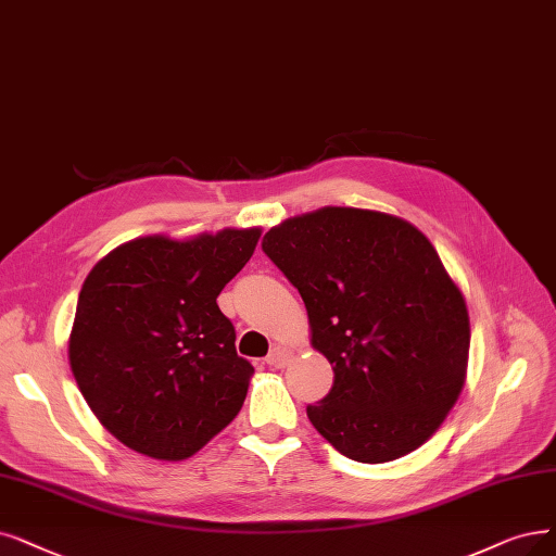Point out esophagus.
Instances as JSON below:
<instances>
[{"mask_svg":"<svg viewBox=\"0 0 556 556\" xmlns=\"http://www.w3.org/2000/svg\"><path fill=\"white\" fill-rule=\"evenodd\" d=\"M290 361H292V351L285 346H274L271 353L266 355V365L276 367V369H282L285 365H290Z\"/></svg>","mask_w":556,"mask_h":556,"instance_id":"obj_1","label":"esophagus"}]
</instances>
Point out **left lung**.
I'll list each match as a JSON object with an SVG mask.
<instances>
[{
    "instance_id": "8db88e82",
    "label": "left lung",
    "mask_w": 556,
    "mask_h": 556,
    "mask_svg": "<svg viewBox=\"0 0 556 556\" xmlns=\"http://www.w3.org/2000/svg\"><path fill=\"white\" fill-rule=\"evenodd\" d=\"M262 251L307 309L332 388L307 406L351 460L388 463L438 431L465 386L470 317L433 243L406 218L321 207L282 220Z\"/></svg>"
}]
</instances>
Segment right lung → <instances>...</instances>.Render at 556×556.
Returning <instances> with one entry per match:
<instances>
[{"label": "right lung", "instance_id": "add662e5", "mask_svg": "<svg viewBox=\"0 0 556 556\" xmlns=\"http://www.w3.org/2000/svg\"><path fill=\"white\" fill-rule=\"evenodd\" d=\"M262 228L121 243L86 276L68 340L79 392L125 447L185 460L224 431L253 367L216 296L243 269Z\"/></svg>", "mask_w": 556, "mask_h": 556}]
</instances>
